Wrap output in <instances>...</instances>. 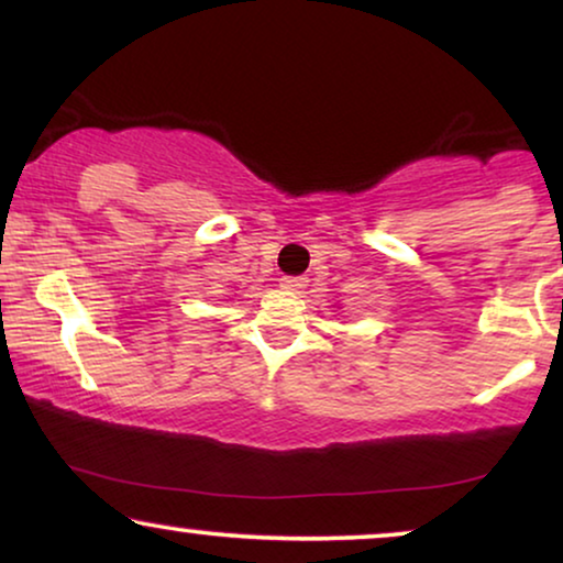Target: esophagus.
Listing matches in <instances>:
<instances>
[{
  "label": "esophagus",
  "instance_id": "esophagus-1",
  "mask_svg": "<svg viewBox=\"0 0 563 563\" xmlns=\"http://www.w3.org/2000/svg\"><path fill=\"white\" fill-rule=\"evenodd\" d=\"M279 287L284 291H302L307 287V279L305 276H284V279H279Z\"/></svg>",
  "mask_w": 563,
  "mask_h": 563
}]
</instances>
